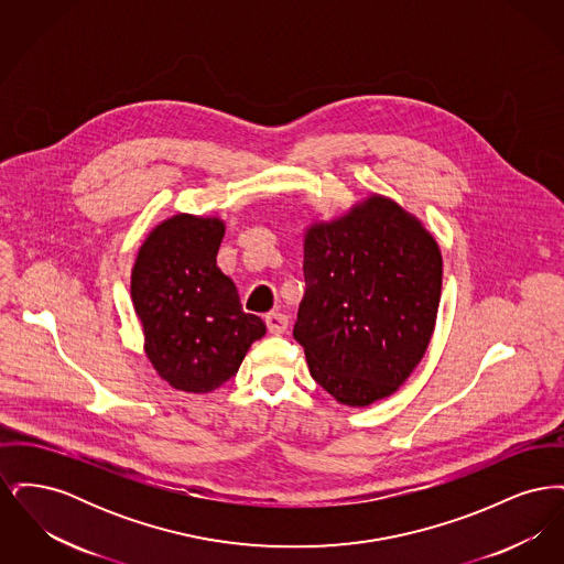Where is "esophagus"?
<instances>
[{"label":"esophagus","instance_id":"34e87169","mask_svg":"<svg viewBox=\"0 0 564 564\" xmlns=\"http://www.w3.org/2000/svg\"><path fill=\"white\" fill-rule=\"evenodd\" d=\"M264 322H267L270 334H283L288 329V323H290L288 322V315H283V313H269L264 317Z\"/></svg>","mask_w":564,"mask_h":564}]
</instances>
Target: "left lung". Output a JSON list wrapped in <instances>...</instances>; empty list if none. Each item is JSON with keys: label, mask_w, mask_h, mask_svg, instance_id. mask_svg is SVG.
Instances as JSON below:
<instances>
[{"label": "left lung", "mask_w": 564, "mask_h": 564, "mask_svg": "<svg viewBox=\"0 0 564 564\" xmlns=\"http://www.w3.org/2000/svg\"><path fill=\"white\" fill-rule=\"evenodd\" d=\"M302 270L294 338L315 382L347 405L395 393L433 334L442 294L437 242L395 203L372 196L306 232Z\"/></svg>", "instance_id": "left-lung-1"}]
</instances>
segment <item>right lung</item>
Listing matches in <instances>:
<instances>
[{
	"mask_svg": "<svg viewBox=\"0 0 564 564\" xmlns=\"http://www.w3.org/2000/svg\"><path fill=\"white\" fill-rule=\"evenodd\" d=\"M224 224L173 215L139 249L131 276L145 355L173 389L209 393L239 372L267 325L242 313L235 283L217 269Z\"/></svg>",
	"mask_w": 564,
	"mask_h": 564,
	"instance_id": "right-lung-1",
	"label": "right lung"
}]
</instances>
